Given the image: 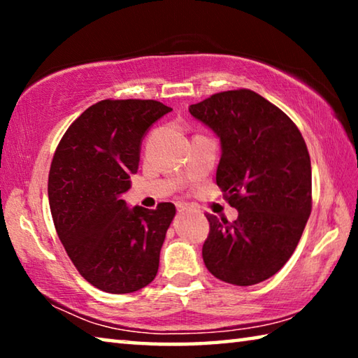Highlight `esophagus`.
Segmentation results:
<instances>
[{"label": "esophagus", "instance_id": "1", "mask_svg": "<svg viewBox=\"0 0 358 358\" xmlns=\"http://www.w3.org/2000/svg\"><path fill=\"white\" fill-rule=\"evenodd\" d=\"M178 208H180V210H186L187 207H186V205H178Z\"/></svg>", "mask_w": 358, "mask_h": 358}]
</instances>
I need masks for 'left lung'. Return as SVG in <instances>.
<instances>
[{
    "instance_id": "obj_1",
    "label": "left lung",
    "mask_w": 358,
    "mask_h": 358,
    "mask_svg": "<svg viewBox=\"0 0 358 358\" xmlns=\"http://www.w3.org/2000/svg\"><path fill=\"white\" fill-rule=\"evenodd\" d=\"M221 142L216 185L238 211L232 224L207 215L205 266L217 280L252 286L292 256L311 215V161L286 113L251 90L189 106Z\"/></svg>"
}]
</instances>
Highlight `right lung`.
Here are the masks:
<instances>
[{"label": "right lung", "mask_w": 358, "mask_h": 358, "mask_svg": "<svg viewBox=\"0 0 358 358\" xmlns=\"http://www.w3.org/2000/svg\"><path fill=\"white\" fill-rule=\"evenodd\" d=\"M172 108L157 101H101L66 131L48 175L57 234L85 280L131 294L155 280L175 205L129 208L121 199L137 173L143 137Z\"/></svg>", "instance_id": "add662e5"}]
</instances>
